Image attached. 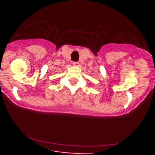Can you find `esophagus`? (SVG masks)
<instances>
[{
  "instance_id": "esophagus-1",
  "label": "esophagus",
  "mask_w": 155,
  "mask_h": 155,
  "mask_svg": "<svg viewBox=\"0 0 155 155\" xmlns=\"http://www.w3.org/2000/svg\"><path fill=\"white\" fill-rule=\"evenodd\" d=\"M79 62H73V65L74 66H76V67H78V66H79Z\"/></svg>"
}]
</instances>
